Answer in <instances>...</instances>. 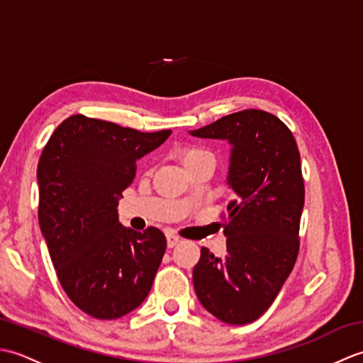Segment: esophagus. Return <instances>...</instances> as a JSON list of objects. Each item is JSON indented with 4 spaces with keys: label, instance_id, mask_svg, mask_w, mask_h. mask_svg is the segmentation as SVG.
I'll list each match as a JSON object with an SVG mask.
<instances>
[{
    "label": "esophagus",
    "instance_id": "34e87169",
    "mask_svg": "<svg viewBox=\"0 0 363 363\" xmlns=\"http://www.w3.org/2000/svg\"><path fill=\"white\" fill-rule=\"evenodd\" d=\"M179 242H181V238L177 235H174L172 233L167 234V246H168V248H174V246Z\"/></svg>",
    "mask_w": 363,
    "mask_h": 363
}]
</instances>
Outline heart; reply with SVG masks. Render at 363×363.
<instances>
[{
    "instance_id": "obj_1",
    "label": "heart",
    "mask_w": 363,
    "mask_h": 363,
    "mask_svg": "<svg viewBox=\"0 0 363 363\" xmlns=\"http://www.w3.org/2000/svg\"><path fill=\"white\" fill-rule=\"evenodd\" d=\"M204 159H213V156L209 151L201 150V148H187L181 152V160L184 167Z\"/></svg>"
}]
</instances>
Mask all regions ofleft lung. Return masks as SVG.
<instances>
[{"label":"left lung","instance_id":"obj_1","mask_svg":"<svg viewBox=\"0 0 363 363\" xmlns=\"http://www.w3.org/2000/svg\"><path fill=\"white\" fill-rule=\"evenodd\" d=\"M189 133L230 145L226 184L234 191L223 223L226 256L201 248L196 296L218 320L248 325L272 306L298 257L304 181L296 140L279 118L257 109Z\"/></svg>","mask_w":363,"mask_h":363}]
</instances>
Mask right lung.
Returning <instances> with one entry per match:
<instances>
[{
	"mask_svg": "<svg viewBox=\"0 0 363 363\" xmlns=\"http://www.w3.org/2000/svg\"><path fill=\"white\" fill-rule=\"evenodd\" d=\"M169 134L72 115L42 151L37 167L42 235L60 285L90 317H125L152 287L165 235L157 228L143 233L125 228L117 206L134 181L137 160Z\"/></svg>",
	"mask_w": 363,
	"mask_h": 363,
	"instance_id": "add662e5",
	"label": "right lung"
}]
</instances>
